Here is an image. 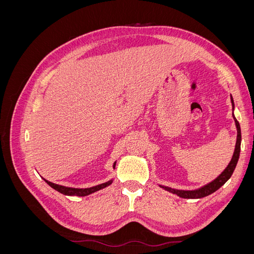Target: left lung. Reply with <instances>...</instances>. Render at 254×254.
<instances>
[{
  "label": "left lung",
  "mask_w": 254,
  "mask_h": 254,
  "mask_svg": "<svg viewBox=\"0 0 254 254\" xmlns=\"http://www.w3.org/2000/svg\"><path fill=\"white\" fill-rule=\"evenodd\" d=\"M231 103H232V108L234 110V102L233 98L231 96ZM233 119L235 122V126H236V130H237V137H236V144H235V149L233 152V156L230 163L228 164V166L225 168L224 172H222L217 178H215L213 181H211L210 183L205 184V186L199 188L197 190H177V189H172L168 187H164V186H160L162 189H164L167 191H171L173 194H176L177 196H179L181 198H187V199H197V198H202L205 196H209L214 191H216L219 188H221L224 184L230 179V177L232 176L238 158H240V152H241V142H242V133H241V126L240 123L237 122V120L235 119L234 114H233Z\"/></svg>",
  "instance_id": "obj_1"
}]
</instances>
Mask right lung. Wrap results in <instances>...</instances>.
Segmentation results:
<instances>
[{"label":"right lung","instance_id":"right-lung-1","mask_svg":"<svg viewBox=\"0 0 254 254\" xmlns=\"http://www.w3.org/2000/svg\"><path fill=\"white\" fill-rule=\"evenodd\" d=\"M115 164H117V162L113 163V168H115ZM45 182H47L49 186L51 188H53L54 190H56L57 191H59V193L64 194V195H66V196H78V197H83V196H87V195H90L92 193H95V191L102 190L106 187L110 186V184L112 183V179L107 181L105 183H102V184H98V186H95V187H91V188H87V189H75V188H68V187H64V186H59V184H56V183H53V182H50L48 181L47 179H43Z\"/></svg>","mask_w":254,"mask_h":254}]
</instances>
